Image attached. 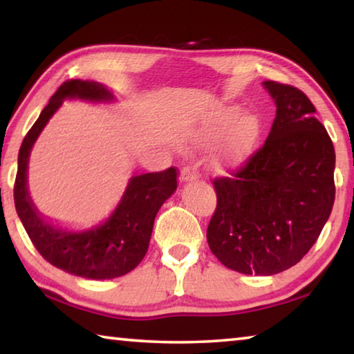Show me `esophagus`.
Returning a JSON list of instances; mask_svg holds the SVG:
<instances>
[{"label":"esophagus","mask_w":354,"mask_h":354,"mask_svg":"<svg viewBox=\"0 0 354 354\" xmlns=\"http://www.w3.org/2000/svg\"><path fill=\"white\" fill-rule=\"evenodd\" d=\"M198 176H200V173L196 171L195 167L185 165L184 169L181 170V175H179V179H181V181H194V179H196Z\"/></svg>","instance_id":"obj_1"}]
</instances>
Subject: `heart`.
<instances>
[{
    "mask_svg": "<svg viewBox=\"0 0 354 354\" xmlns=\"http://www.w3.org/2000/svg\"><path fill=\"white\" fill-rule=\"evenodd\" d=\"M239 112H241V109L237 106H227L215 112L207 120L205 128H203L201 139L209 140L223 134L230 124L234 122ZM259 117L254 115V113H245L226 133L217 156H215V165L218 169H236V167L242 165L253 153L256 143L259 140Z\"/></svg>",
    "mask_w": 354,
    "mask_h": 354,
    "instance_id": "1",
    "label": "heart"
}]
</instances>
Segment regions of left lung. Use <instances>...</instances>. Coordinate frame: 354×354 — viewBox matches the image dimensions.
<instances>
[{
    "mask_svg": "<svg viewBox=\"0 0 354 354\" xmlns=\"http://www.w3.org/2000/svg\"><path fill=\"white\" fill-rule=\"evenodd\" d=\"M277 117L262 148L232 178H215L207 226L215 257L245 274L284 272L313 248L334 205L335 153L299 88L262 82Z\"/></svg>",
    "mask_w": 354,
    "mask_h": 354,
    "instance_id": "left-lung-1",
    "label": "left lung"
}]
</instances>
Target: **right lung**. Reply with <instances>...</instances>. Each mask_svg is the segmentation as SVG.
<instances>
[{"label": "right lung", "mask_w": 354, "mask_h": 354, "mask_svg": "<svg viewBox=\"0 0 354 354\" xmlns=\"http://www.w3.org/2000/svg\"><path fill=\"white\" fill-rule=\"evenodd\" d=\"M65 98L112 101L113 95L95 81L70 80L57 88L20 147L14 185L17 214L35 250L51 266L87 279L123 277L134 270L147 254L156 214L178 187V170L170 167L131 178L115 211L92 230L73 232L50 225L28 194V160L34 142Z\"/></svg>", "instance_id": "right-lung-1"}]
</instances>
